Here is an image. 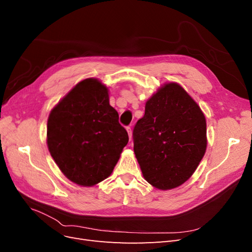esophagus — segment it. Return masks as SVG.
I'll return each instance as SVG.
<instances>
[{
  "mask_svg": "<svg viewBox=\"0 0 252 252\" xmlns=\"http://www.w3.org/2000/svg\"><path fill=\"white\" fill-rule=\"evenodd\" d=\"M127 132H128V135H129V140L132 139V131H131V128L130 127H127Z\"/></svg>",
  "mask_w": 252,
  "mask_h": 252,
  "instance_id": "1",
  "label": "esophagus"
}]
</instances>
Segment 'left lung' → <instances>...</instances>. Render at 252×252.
I'll return each mask as SVG.
<instances>
[{
	"instance_id": "left-lung-1",
	"label": "left lung",
	"mask_w": 252,
	"mask_h": 252,
	"mask_svg": "<svg viewBox=\"0 0 252 252\" xmlns=\"http://www.w3.org/2000/svg\"><path fill=\"white\" fill-rule=\"evenodd\" d=\"M132 134L143 177L161 190L191 177L207 147L204 113L177 83L165 84L149 98Z\"/></svg>"
}]
</instances>
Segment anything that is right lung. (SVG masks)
Listing matches in <instances>:
<instances>
[{
    "label": "right lung",
    "mask_w": 252,
    "mask_h": 252,
    "mask_svg": "<svg viewBox=\"0 0 252 252\" xmlns=\"http://www.w3.org/2000/svg\"><path fill=\"white\" fill-rule=\"evenodd\" d=\"M108 88L96 80L78 83L50 111L47 145L65 177L94 186L111 174L128 143Z\"/></svg>",
    "instance_id": "1"
}]
</instances>
